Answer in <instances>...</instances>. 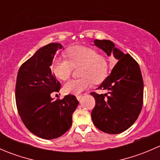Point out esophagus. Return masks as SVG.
Returning <instances> with one entry per match:
<instances>
[{"label": "esophagus", "instance_id": "34e87169", "mask_svg": "<svg viewBox=\"0 0 160 160\" xmlns=\"http://www.w3.org/2000/svg\"><path fill=\"white\" fill-rule=\"evenodd\" d=\"M76 97H77V99L78 100V101H80V100L82 98H83V95H82V94H80V95H77V96H76Z\"/></svg>", "mask_w": 160, "mask_h": 160}]
</instances>
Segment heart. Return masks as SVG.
<instances>
[{"instance_id": "b5f03b06", "label": "heart", "mask_w": 160, "mask_h": 160, "mask_svg": "<svg viewBox=\"0 0 160 160\" xmlns=\"http://www.w3.org/2000/svg\"><path fill=\"white\" fill-rule=\"evenodd\" d=\"M68 60L55 59L51 65L52 73L57 78L67 80L72 74V68L80 67V79L71 80L63 87L64 91L71 94H79L94 83L105 80L108 74V62L104 56L98 54L96 50L86 46L71 47L66 51Z\"/></svg>"}]
</instances>
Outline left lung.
Masks as SVG:
<instances>
[{
  "instance_id": "1",
  "label": "left lung",
  "mask_w": 160,
  "mask_h": 160,
  "mask_svg": "<svg viewBox=\"0 0 160 160\" xmlns=\"http://www.w3.org/2000/svg\"><path fill=\"white\" fill-rule=\"evenodd\" d=\"M94 45L108 56L113 54L118 62L98 89L108 93L92 92L95 107L91 118L95 126L108 134H119L137 120L143 104V80L138 62L114 47L110 40H94Z\"/></svg>"
}]
</instances>
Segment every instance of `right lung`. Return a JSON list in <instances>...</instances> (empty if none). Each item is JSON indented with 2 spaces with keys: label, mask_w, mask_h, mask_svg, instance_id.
Instances as JSON below:
<instances>
[{
  "label": "right lung",
  "mask_w": 160,
  "mask_h": 160,
  "mask_svg": "<svg viewBox=\"0 0 160 160\" xmlns=\"http://www.w3.org/2000/svg\"><path fill=\"white\" fill-rule=\"evenodd\" d=\"M58 49H62L59 43L40 48L21 66L16 80V105L22 121L32 133L44 139L59 138L70 129L79 104L74 95L56 101L51 98L61 86L50 69Z\"/></svg>",
  "instance_id": "add662e5"
}]
</instances>
